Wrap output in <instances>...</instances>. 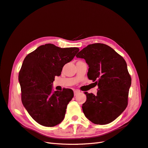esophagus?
Returning a JSON list of instances; mask_svg holds the SVG:
<instances>
[{
	"mask_svg": "<svg viewBox=\"0 0 148 148\" xmlns=\"http://www.w3.org/2000/svg\"><path fill=\"white\" fill-rule=\"evenodd\" d=\"M79 91H78V90H75L74 91V95H75V96H76V95H77L78 94V93H79Z\"/></svg>",
	"mask_w": 148,
	"mask_h": 148,
	"instance_id": "1",
	"label": "esophagus"
}]
</instances>
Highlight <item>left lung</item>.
Returning a JSON list of instances; mask_svg holds the SVG:
<instances>
[{"label": "left lung", "instance_id": "obj_1", "mask_svg": "<svg viewBox=\"0 0 148 148\" xmlns=\"http://www.w3.org/2000/svg\"><path fill=\"white\" fill-rule=\"evenodd\" d=\"M88 65V78L95 81L96 95L86 94L82 109L87 119L97 125H106L115 120L127 106L131 78L124 58L104 44L87 45L76 55Z\"/></svg>", "mask_w": 148, "mask_h": 148}]
</instances>
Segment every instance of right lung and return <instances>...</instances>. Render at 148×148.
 <instances>
[{
  "instance_id": "add662e5",
  "label": "right lung",
  "mask_w": 148,
  "mask_h": 148,
  "mask_svg": "<svg viewBox=\"0 0 148 148\" xmlns=\"http://www.w3.org/2000/svg\"><path fill=\"white\" fill-rule=\"evenodd\" d=\"M79 50L77 47L62 49L47 44L38 47L23 60L19 73L22 102L39 125L53 127L64 120L73 92L70 88L53 92V82Z\"/></svg>"
}]
</instances>
